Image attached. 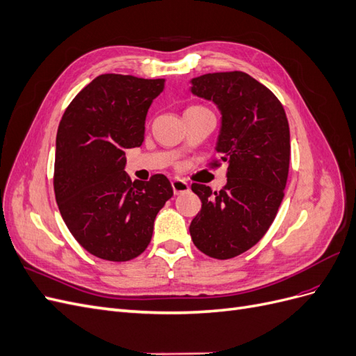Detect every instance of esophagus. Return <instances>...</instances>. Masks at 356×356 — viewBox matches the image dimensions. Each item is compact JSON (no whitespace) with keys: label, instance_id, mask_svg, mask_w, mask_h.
Instances as JSON below:
<instances>
[{"label":"esophagus","instance_id":"esophagus-1","mask_svg":"<svg viewBox=\"0 0 356 356\" xmlns=\"http://www.w3.org/2000/svg\"><path fill=\"white\" fill-rule=\"evenodd\" d=\"M172 188H174L175 195H182V193H188L190 187L186 181L182 179H174L172 181Z\"/></svg>","mask_w":356,"mask_h":356}]
</instances>
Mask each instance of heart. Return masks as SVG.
<instances>
[{
    "mask_svg": "<svg viewBox=\"0 0 356 356\" xmlns=\"http://www.w3.org/2000/svg\"><path fill=\"white\" fill-rule=\"evenodd\" d=\"M188 110H207V108H203V106H199V105H195V106H190Z\"/></svg>",
    "mask_w": 356,
    "mask_h": 356,
    "instance_id": "obj_1",
    "label": "heart"
}]
</instances>
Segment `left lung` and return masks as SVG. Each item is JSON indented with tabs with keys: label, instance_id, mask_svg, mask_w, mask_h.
Wrapping results in <instances>:
<instances>
[{
	"label": "left lung",
	"instance_id": "8db88e82",
	"mask_svg": "<svg viewBox=\"0 0 356 356\" xmlns=\"http://www.w3.org/2000/svg\"><path fill=\"white\" fill-rule=\"evenodd\" d=\"M191 93L221 113L213 163H227V184L213 191L193 182L202 200L190 224L193 243L227 260L252 248L270 227L286 186L289 126L282 104L266 86L242 71L212 72L191 80Z\"/></svg>",
	"mask_w": 356,
	"mask_h": 356
}]
</instances>
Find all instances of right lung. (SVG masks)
Segmentation results:
<instances>
[{
  "label": "right lung",
  "instance_id": "right-lung-1",
  "mask_svg": "<svg viewBox=\"0 0 356 356\" xmlns=\"http://www.w3.org/2000/svg\"><path fill=\"white\" fill-rule=\"evenodd\" d=\"M165 79L102 74L75 96L56 135L53 187L68 230L86 251L129 261L145 251L157 212L174 196L156 174L132 181L124 149L144 143L145 117Z\"/></svg>",
  "mask_w": 356,
  "mask_h": 356
}]
</instances>
